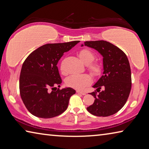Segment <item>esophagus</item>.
Here are the masks:
<instances>
[{
    "label": "esophagus",
    "instance_id": "esophagus-1",
    "mask_svg": "<svg viewBox=\"0 0 149 149\" xmlns=\"http://www.w3.org/2000/svg\"><path fill=\"white\" fill-rule=\"evenodd\" d=\"M76 92H77V93H79V94H81V95H85V94H86V93L83 92V91H77Z\"/></svg>",
    "mask_w": 149,
    "mask_h": 149
}]
</instances>
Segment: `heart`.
Here are the masks:
<instances>
[{
    "label": "heart",
    "mask_w": 149,
    "mask_h": 149,
    "mask_svg": "<svg viewBox=\"0 0 149 149\" xmlns=\"http://www.w3.org/2000/svg\"><path fill=\"white\" fill-rule=\"evenodd\" d=\"M79 57L83 63L88 65V70L93 75L96 76L100 74L101 71L100 65L97 63H92L95 58V54L93 52L89 49H83L79 52ZM60 70L64 75L67 74L62 65L60 68ZM91 77L87 74L72 75L65 80V84L68 86L78 90L84 89L85 87L91 84Z\"/></svg>",
    "instance_id": "b5f03b06"
}]
</instances>
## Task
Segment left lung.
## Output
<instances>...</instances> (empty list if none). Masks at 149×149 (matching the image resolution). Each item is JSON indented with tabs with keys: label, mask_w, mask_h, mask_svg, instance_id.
Segmentation results:
<instances>
[{
	"label": "left lung",
	"mask_w": 149,
	"mask_h": 149,
	"mask_svg": "<svg viewBox=\"0 0 149 149\" xmlns=\"http://www.w3.org/2000/svg\"><path fill=\"white\" fill-rule=\"evenodd\" d=\"M97 50L103 58V73L93 87L97 92L91 93L95 98L88 112L97 116H109L118 112L129 97L132 88V74L129 60L119 48L106 41H86L81 46Z\"/></svg>",
	"instance_id": "8db88e82"
}]
</instances>
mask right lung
I'll return each mask as SVG.
<instances>
[{
	"instance_id": "add662e5",
	"label": "right lung",
	"mask_w": 149,
	"mask_h": 149,
	"mask_svg": "<svg viewBox=\"0 0 149 149\" xmlns=\"http://www.w3.org/2000/svg\"><path fill=\"white\" fill-rule=\"evenodd\" d=\"M79 42L44 45L24 61L19 77L20 96L27 109L35 116L51 118L67 109L70 98L75 91L71 87L57 89L62 79L56 65L63 54Z\"/></svg>"
}]
</instances>
